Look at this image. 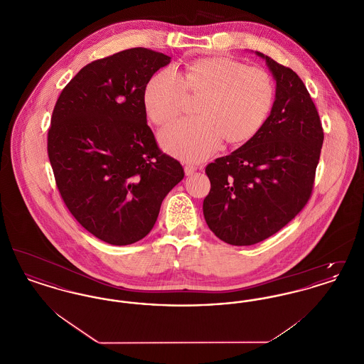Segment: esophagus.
Masks as SVG:
<instances>
[{
	"instance_id": "34e87169",
	"label": "esophagus",
	"mask_w": 364,
	"mask_h": 364,
	"mask_svg": "<svg viewBox=\"0 0 364 364\" xmlns=\"http://www.w3.org/2000/svg\"><path fill=\"white\" fill-rule=\"evenodd\" d=\"M195 171H196V168L193 165H186L184 166V173H186V176H192V174L195 173Z\"/></svg>"
}]
</instances>
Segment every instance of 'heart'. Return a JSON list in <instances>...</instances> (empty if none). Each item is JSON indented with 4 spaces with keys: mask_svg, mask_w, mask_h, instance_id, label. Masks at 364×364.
Returning a JSON list of instances; mask_svg holds the SVG:
<instances>
[{
    "mask_svg": "<svg viewBox=\"0 0 364 364\" xmlns=\"http://www.w3.org/2000/svg\"><path fill=\"white\" fill-rule=\"evenodd\" d=\"M186 94L199 97L198 117L169 125L159 141L172 156L202 161L215 151L221 139L240 144L254 138L272 112L276 91L266 70L230 57L200 58L187 64L180 77L164 70L149 79L143 91L147 117L166 125L181 113Z\"/></svg>",
    "mask_w": 364,
    "mask_h": 364,
    "instance_id": "1",
    "label": "heart"
}]
</instances>
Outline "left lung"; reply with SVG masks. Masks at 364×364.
Wrapping results in <instances>:
<instances>
[{
  "label": "left lung",
  "instance_id": "left-lung-1",
  "mask_svg": "<svg viewBox=\"0 0 364 364\" xmlns=\"http://www.w3.org/2000/svg\"><path fill=\"white\" fill-rule=\"evenodd\" d=\"M276 98L259 132L206 168L203 200L210 230L232 245L262 242L292 221L311 196L323 129L311 97L294 70L264 55Z\"/></svg>",
  "mask_w": 364,
  "mask_h": 364
}]
</instances>
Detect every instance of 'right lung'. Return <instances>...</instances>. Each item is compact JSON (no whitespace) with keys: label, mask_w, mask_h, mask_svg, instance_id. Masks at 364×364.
<instances>
[{"label":"right lung","mask_w":364,"mask_h":364,"mask_svg":"<svg viewBox=\"0 0 364 364\" xmlns=\"http://www.w3.org/2000/svg\"><path fill=\"white\" fill-rule=\"evenodd\" d=\"M169 55L134 48L92 61L61 91L48 154L64 203L100 240L127 245L156 224L184 171L162 154L147 125L143 91Z\"/></svg>","instance_id":"add662e5"}]
</instances>
